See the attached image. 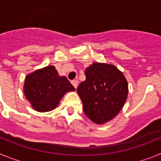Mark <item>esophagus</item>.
Wrapping results in <instances>:
<instances>
[{
  "label": "esophagus",
  "mask_w": 161,
  "mask_h": 161,
  "mask_svg": "<svg viewBox=\"0 0 161 161\" xmlns=\"http://www.w3.org/2000/svg\"><path fill=\"white\" fill-rule=\"evenodd\" d=\"M72 84L74 87H75V89H76L78 86V84H79V81H78L77 80H72Z\"/></svg>",
  "instance_id": "34e87169"
}]
</instances>
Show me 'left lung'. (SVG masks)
<instances>
[{"instance_id":"obj_1","label":"left lung","mask_w":161,"mask_h":161,"mask_svg":"<svg viewBox=\"0 0 161 161\" xmlns=\"http://www.w3.org/2000/svg\"><path fill=\"white\" fill-rule=\"evenodd\" d=\"M85 76L77 88L84 112L97 124L107 123L124 106L128 94L126 78L114 65L97 62L85 69Z\"/></svg>"}]
</instances>
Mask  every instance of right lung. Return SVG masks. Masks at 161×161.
I'll list each match as a JSON object with an SVG mask.
<instances>
[{
    "mask_svg": "<svg viewBox=\"0 0 161 161\" xmlns=\"http://www.w3.org/2000/svg\"><path fill=\"white\" fill-rule=\"evenodd\" d=\"M75 88L65 76H59L54 66H47L26 76L24 93L35 110L47 112L58 106L68 91Z\"/></svg>",
    "mask_w": 161,
    "mask_h": 161,
    "instance_id": "obj_1",
    "label": "right lung"
}]
</instances>
